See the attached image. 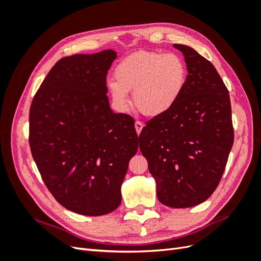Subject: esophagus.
<instances>
[{"instance_id": "1", "label": "esophagus", "mask_w": 261, "mask_h": 261, "mask_svg": "<svg viewBox=\"0 0 261 261\" xmlns=\"http://www.w3.org/2000/svg\"><path fill=\"white\" fill-rule=\"evenodd\" d=\"M143 127H144V125H143V123H141V122H136L135 123V128H136V132H137L138 135L140 134L141 129H143Z\"/></svg>"}]
</instances>
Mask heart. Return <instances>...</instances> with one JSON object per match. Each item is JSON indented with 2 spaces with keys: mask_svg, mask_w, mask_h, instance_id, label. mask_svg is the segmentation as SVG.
I'll use <instances>...</instances> for the list:
<instances>
[{
  "mask_svg": "<svg viewBox=\"0 0 261 261\" xmlns=\"http://www.w3.org/2000/svg\"><path fill=\"white\" fill-rule=\"evenodd\" d=\"M114 82L108 84L113 103L127 111L133 102L147 116H162L176 106L188 78L184 60L175 53L139 51L124 58L114 68Z\"/></svg>",
  "mask_w": 261,
  "mask_h": 261,
  "instance_id": "b5f03b06",
  "label": "heart"
}]
</instances>
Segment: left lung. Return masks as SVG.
I'll return each mask as SVG.
<instances>
[{"label":"left lung","instance_id":"left-lung-1","mask_svg":"<svg viewBox=\"0 0 261 261\" xmlns=\"http://www.w3.org/2000/svg\"><path fill=\"white\" fill-rule=\"evenodd\" d=\"M188 78L170 112L150 120L139 135V149L156 184L159 201L189 208L206 201L223 175L233 146L230 96L211 63L184 44Z\"/></svg>","mask_w":261,"mask_h":261}]
</instances>
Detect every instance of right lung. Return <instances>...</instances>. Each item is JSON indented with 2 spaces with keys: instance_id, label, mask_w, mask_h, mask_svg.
Returning a JSON list of instances; mask_svg holds the SVG:
<instances>
[{
  "instance_id": "add662e5",
  "label": "right lung",
  "mask_w": 261,
  "mask_h": 261,
  "mask_svg": "<svg viewBox=\"0 0 261 261\" xmlns=\"http://www.w3.org/2000/svg\"><path fill=\"white\" fill-rule=\"evenodd\" d=\"M114 50L61 59L30 107L29 144L44 184L78 215L115 210L128 163L138 149L133 117L114 113L107 74Z\"/></svg>"
}]
</instances>
